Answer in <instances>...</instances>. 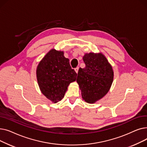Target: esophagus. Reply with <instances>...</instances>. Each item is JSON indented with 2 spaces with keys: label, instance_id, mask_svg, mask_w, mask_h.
<instances>
[{
  "label": "esophagus",
  "instance_id": "1",
  "mask_svg": "<svg viewBox=\"0 0 147 147\" xmlns=\"http://www.w3.org/2000/svg\"><path fill=\"white\" fill-rule=\"evenodd\" d=\"M79 67H77V68H75V69H74V70H75V71L77 73H78V71H79Z\"/></svg>",
  "mask_w": 147,
  "mask_h": 147
}]
</instances>
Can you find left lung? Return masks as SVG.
Segmentation results:
<instances>
[{
  "instance_id": "8db88e82",
  "label": "left lung",
  "mask_w": 147,
  "mask_h": 147,
  "mask_svg": "<svg viewBox=\"0 0 147 147\" xmlns=\"http://www.w3.org/2000/svg\"><path fill=\"white\" fill-rule=\"evenodd\" d=\"M83 59L86 67L79 68L76 81L83 99L94 104L109 92L113 82L114 71L101 52L86 53Z\"/></svg>"
}]
</instances>
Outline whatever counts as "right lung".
<instances>
[{
  "mask_svg": "<svg viewBox=\"0 0 147 147\" xmlns=\"http://www.w3.org/2000/svg\"><path fill=\"white\" fill-rule=\"evenodd\" d=\"M36 77L43 95L57 103L64 98L69 84L76 81L77 73L64 56V51L52 49L38 63Z\"/></svg>",
  "mask_w": 147,
  "mask_h": 147,
  "instance_id": "add662e5",
  "label": "right lung"
}]
</instances>
